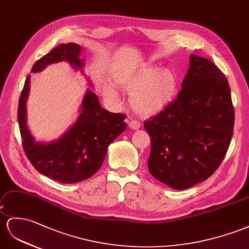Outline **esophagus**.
Segmentation results:
<instances>
[{"mask_svg": "<svg viewBox=\"0 0 249 249\" xmlns=\"http://www.w3.org/2000/svg\"><path fill=\"white\" fill-rule=\"evenodd\" d=\"M128 126L129 128L132 129V130H137L140 128V126H141V124H140V122H138V121L136 120H130L128 122Z\"/></svg>", "mask_w": 249, "mask_h": 249, "instance_id": "34e87169", "label": "esophagus"}]
</instances>
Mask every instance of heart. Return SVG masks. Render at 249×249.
<instances>
[{
	"label": "heart",
	"instance_id": "1",
	"mask_svg": "<svg viewBox=\"0 0 249 249\" xmlns=\"http://www.w3.org/2000/svg\"><path fill=\"white\" fill-rule=\"evenodd\" d=\"M123 87L131 93L130 104L141 114H154L161 111L173 99L177 88V76L173 70L157 66L140 68ZM107 98H116V92L106 89Z\"/></svg>",
	"mask_w": 249,
	"mask_h": 249
}]
</instances>
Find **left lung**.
<instances>
[{
  "instance_id": "8db88e82",
  "label": "left lung",
  "mask_w": 249,
  "mask_h": 249,
  "mask_svg": "<svg viewBox=\"0 0 249 249\" xmlns=\"http://www.w3.org/2000/svg\"><path fill=\"white\" fill-rule=\"evenodd\" d=\"M177 99L144 123L151 139L148 170L173 189L207 180L231 144L234 110L228 81L214 64L190 55Z\"/></svg>"
}]
</instances>
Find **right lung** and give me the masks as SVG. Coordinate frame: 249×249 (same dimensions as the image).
Here are the masks:
<instances>
[{
    "label": "right lung",
    "mask_w": 249,
    "mask_h": 249,
    "mask_svg": "<svg viewBox=\"0 0 249 249\" xmlns=\"http://www.w3.org/2000/svg\"><path fill=\"white\" fill-rule=\"evenodd\" d=\"M81 53L82 47L78 44H61L36 61L31 72L42 71L49 64L65 61L75 71L80 70L85 75ZM86 80L92 87L87 76ZM29 91L30 75L25 81L18 101V121L25 154L35 168L50 179L65 184L84 181L97 173L104 162L108 146L126 129L124 114L102 108L97 94L88 88L74 124L58 140L40 142L31 135L27 125Z\"/></svg>",
    "instance_id": "obj_1"
}]
</instances>
